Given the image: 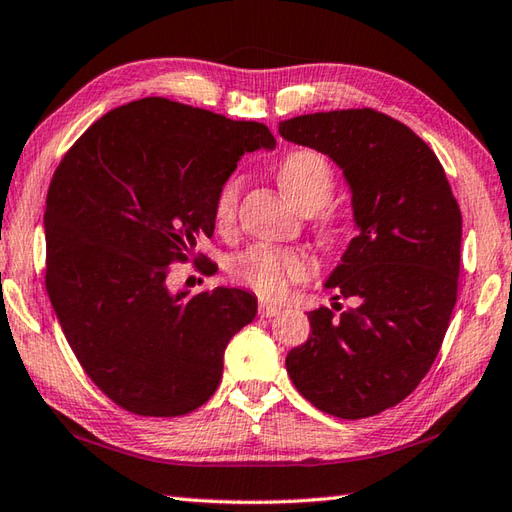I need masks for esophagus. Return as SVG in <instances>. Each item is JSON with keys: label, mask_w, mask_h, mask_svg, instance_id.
<instances>
[{"label": "esophagus", "mask_w": 512, "mask_h": 512, "mask_svg": "<svg viewBox=\"0 0 512 512\" xmlns=\"http://www.w3.org/2000/svg\"><path fill=\"white\" fill-rule=\"evenodd\" d=\"M279 313H282V306L259 304V317H277Z\"/></svg>", "instance_id": "34e87169"}]
</instances>
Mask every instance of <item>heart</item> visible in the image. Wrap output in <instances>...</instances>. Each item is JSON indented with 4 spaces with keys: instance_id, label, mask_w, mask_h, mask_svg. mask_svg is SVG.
Returning <instances> with one entry per match:
<instances>
[{
    "instance_id": "heart-1",
    "label": "heart",
    "mask_w": 512,
    "mask_h": 512,
    "mask_svg": "<svg viewBox=\"0 0 512 512\" xmlns=\"http://www.w3.org/2000/svg\"><path fill=\"white\" fill-rule=\"evenodd\" d=\"M279 186L284 188L290 202L299 210L313 215L322 210L335 193V173L328 159L310 148L290 150L277 166ZM244 179L239 175H228L219 184L213 199V219L217 230L228 233L237 219L239 199H242ZM328 233H335L333 217H324ZM315 270V262L308 253L297 248H275L266 244H255L244 253L230 259L228 273L237 284L253 290L264 299L282 297L290 284L304 282Z\"/></svg>"
}]
</instances>
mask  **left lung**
I'll return each instance as SVG.
<instances>
[{
	"instance_id": "obj_1",
	"label": "left lung",
	"mask_w": 512,
	"mask_h": 512,
	"mask_svg": "<svg viewBox=\"0 0 512 512\" xmlns=\"http://www.w3.org/2000/svg\"><path fill=\"white\" fill-rule=\"evenodd\" d=\"M279 135L344 170L357 226L326 282L350 308L310 310L308 342L290 350L286 370L322 413L379 415L413 393L442 348L457 302L462 210L430 146L379 110L299 115Z\"/></svg>"
}]
</instances>
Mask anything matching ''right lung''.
<instances>
[{"label": "right lung", "instance_id": "right-lung-1", "mask_svg": "<svg viewBox=\"0 0 512 512\" xmlns=\"http://www.w3.org/2000/svg\"><path fill=\"white\" fill-rule=\"evenodd\" d=\"M259 148H275L264 124L144 97L97 119L50 179V304L86 375L128 413L206 404L230 337L255 319L242 288L170 293L166 279L213 235L219 184Z\"/></svg>", "mask_w": 512, "mask_h": 512}]
</instances>
